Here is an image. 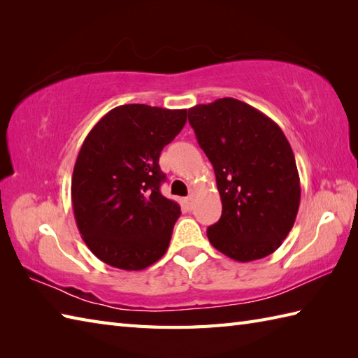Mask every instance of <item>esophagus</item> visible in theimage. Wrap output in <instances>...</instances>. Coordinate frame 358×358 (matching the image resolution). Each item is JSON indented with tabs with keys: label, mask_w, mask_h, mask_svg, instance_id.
I'll use <instances>...</instances> for the list:
<instances>
[{
	"label": "esophagus",
	"mask_w": 358,
	"mask_h": 358,
	"mask_svg": "<svg viewBox=\"0 0 358 358\" xmlns=\"http://www.w3.org/2000/svg\"><path fill=\"white\" fill-rule=\"evenodd\" d=\"M192 200H194V191H192V194L187 196V199H185V204H186V208H191L192 206Z\"/></svg>",
	"instance_id": "34e87169"
}]
</instances>
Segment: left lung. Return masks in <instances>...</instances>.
<instances>
[{"instance_id":"1","label":"left lung","mask_w":358,"mask_h":358,"mask_svg":"<svg viewBox=\"0 0 358 358\" xmlns=\"http://www.w3.org/2000/svg\"><path fill=\"white\" fill-rule=\"evenodd\" d=\"M189 123L214 166L223 212L210 245L241 263L264 258L291 232L300 177L291 144L263 112L235 98L189 109Z\"/></svg>"}]
</instances>
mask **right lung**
Instances as JSON below:
<instances>
[{
  "mask_svg": "<svg viewBox=\"0 0 358 358\" xmlns=\"http://www.w3.org/2000/svg\"><path fill=\"white\" fill-rule=\"evenodd\" d=\"M186 124V109L124 104L86 136L72 173L78 231L106 264L141 271L169 248L180 204L159 192L158 159Z\"/></svg>",
  "mask_w": 358,
  "mask_h": 358,
  "instance_id": "add662e5",
  "label": "right lung"
}]
</instances>
